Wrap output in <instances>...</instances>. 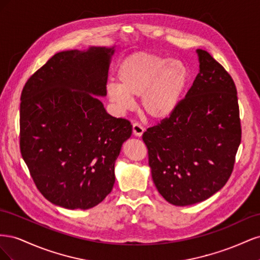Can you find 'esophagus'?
Masks as SVG:
<instances>
[{"label": "esophagus", "instance_id": "34e87169", "mask_svg": "<svg viewBox=\"0 0 260 260\" xmlns=\"http://www.w3.org/2000/svg\"><path fill=\"white\" fill-rule=\"evenodd\" d=\"M132 130H133V135L136 137H142L143 132H144V128L141 125L139 122H135L132 124Z\"/></svg>", "mask_w": 260, "mask_h": 260}]
</instances>
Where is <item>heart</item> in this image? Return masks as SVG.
Segmentation results:
<instances>
[{
  "instance_id": "b5f03b06",
  "label": "heart",
  "mask_w": 260,
  "mask_h": 260,
  "mask_svg": "<svg viewBox=\"0 0 260 260\" xmlns=\"http://www.w3.org/2000/svg\"><path fill=\"white\" fill-rule=\"evenodd\" d=\"M118 82L107 85L109 101L120 109H129L133 98L141 96L143 113L152 119L168 118L179 106L190 81L182 61L159 54L138 52L125 57L118 68Z\"/></svg>"
}]
</instances>
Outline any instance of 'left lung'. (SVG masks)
Segmentation results:
<instances>
[{
    "instance_id": "left-lung-1",
    "label": "left lung",
    "mask_w": 260,
    "mask_h": 260,
    "mask_svg": "<svg viewBox=\"0 0 260 260\" xmlns=\"http://www.w3.org/2000/svg\"><path fill=\"white\" fill-rule=\"evenodd\" d=\"M200 73L176 111L143 133L157 190L168 203L207 200L229 180L242 129L237 88L211 55L196 50Z\"/></svg>"
}]
</instances>
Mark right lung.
Instances as JSON below:
<instances>
[{"instance_id": "right-lung-1", "label": "right lung", "mask_w": 260, "mask_h": 260, "mask_svg": "<svg viewBox=\"0 0 260 260\" xmlns=\"http://www.w3.org/2000/svg\"><path fill=\"white\" fill-rule=\"evenodd\" d=\"M114 48L55 54L20 96V152L38 190L54 205L89 209L112 192L115 161L131 137L129 120L107 114Z\"/></svg>"}]
</instances>
